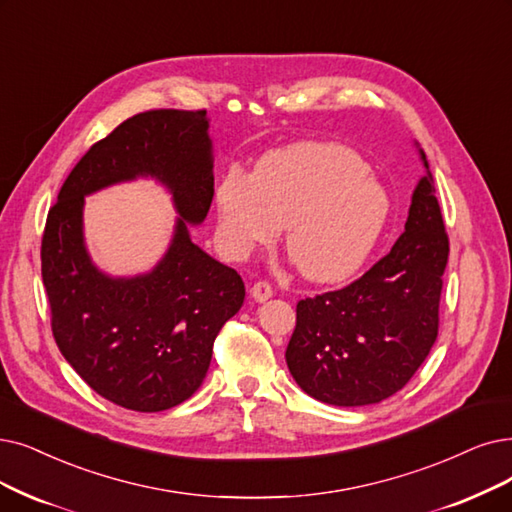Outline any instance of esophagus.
<instances>
[{
	"label": "esophagus",
	"instance_id": "esophagus-1",
	"mask_svg": "<svg viewBox=\"0 0 512 512\" xmlns=\"http://www.w3.org/2000/svg\"><path fill=\"white\" fill-rule=\"evenodd\" d=\"M250 294H252V298L256 300V302H264V300H269L271 296H273V288H271V283L269 281H256L254 285H252V290H250Z\"/></svg>",
	"mask_w": 512,
	"mask_h": 512
}]
</instances>
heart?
<instances>
[{"instance_id": "b5f03b06", "label": "heart", "mask_w": 512, "mask_h": 512, "mask_svg": "<svg viewBox=\"0 0 512 512\" xmlns=\"http://www.w3.org/2000/svg\"><path fill=\"white\" fill-rule=\"evenodd\" d=\"M216 201L231 254H250L288 227L285 252L315 281L351 275L372 252L388 214V201L365 174L363 159L323 142L267 155L252 178L224 176Z\"/></svg>"}]
</instances>
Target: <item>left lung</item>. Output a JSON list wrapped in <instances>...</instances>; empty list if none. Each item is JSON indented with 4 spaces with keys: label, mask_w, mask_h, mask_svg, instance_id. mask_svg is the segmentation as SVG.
I'll return each mask as SVG.
<instances>
[{
    "label": "left lung",
    "mask_w": 512,
    "mask_h": 512,
    "mask_svg": "<svg viewBox=\"0 0 512 512\" xmlns=\"http://www.w3.org/2000/svg\"><path fill=\"white\" fill-rule=\"evenodd\" d=\"M447 254L428 174L391 252L344 288L298 300L285 361L302 391L340 407L378 403L401 391L437 340Z\"/></svg>",
    "instance_id": "left-lung-1"
}]
</instances>
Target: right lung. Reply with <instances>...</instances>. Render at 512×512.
<instances>
[{
    "label": "right lung",
    "instance_id": "add662e5",
    "mask_svg": "<svg viewBox=\"0 0 512 512\" xmlns=\"http://www.w3.org/2000/svg\"><path fill=\"white\" fill-rule=\"evenodd\" d=\"M136 175L168 184L181 214L169 254L147 276L111 280L89 262L80 235L83 195ZM214 197L206 111L151 109L119 124L77 161L42 237V279L60 353L92 391L134 412L187 401L212 346L243 304L245 288L191 241L187 222Z\"/></svg>",
    "mask_w": 512,
    "mask_h": 512
}]
</instances>
